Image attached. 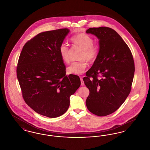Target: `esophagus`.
<instances>
[{"label": "esophagus", "instance_id": "obj_1", "mask_svg": "<svg viewBox=\"0 0 150 150\" xmlns=\"http://www.w3.org/2000/svg\"><path fill=\"white\" fill-rule=\"evenodd\" d=\"M80 81H81V85L82 86H84V82L83 81V79L82 77H80Z\"/></svg>", "mask_w": 150, "mask_h": 150}]
</instances>
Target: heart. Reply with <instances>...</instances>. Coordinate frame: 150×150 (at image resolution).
Wrapping results in <instances>:
<instances>
[{
    "instance_id": "heart-1",
    "label": "heart",
    "mask_w": 150,
    "mask_h": 150,
    "mask_svg": "<svg viewBox=\"0 0 150 150\" xmlns=\"http://www.w3.org/2000/svg\"><path fill=\"white\" fill-rule=\"evenodd\" d=\"M72 42L83 49V52L80 55L81 61L74 62L67 69V71L69 74L81 75L86 70L88 63L86 59L90 62H94L99 54V48L94 45L93 39L86 34H80L71 38ZM59 53L62 60L68 64L70 62V50L66 43H62L59 47Z\"/></svg>"
}]
</instances>
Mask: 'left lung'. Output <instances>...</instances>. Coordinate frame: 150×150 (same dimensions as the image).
Listing matches in <instances>:
<instances>
[{"mask_svg":"<svg viewBox=\"0 0 150 150\" xmlns=\"http://www.w3.org/2000/svg\"><path fill=\"white\" fill-rule=\"evenodd\" d=\"M86 33L99 39L100 47L98 57L83 78L90 92L86 105L93 114L105 116L120 107L130 92L134 59L128 46L114 30L93 28Z\"/></svg>","mask_w":150,"mask_h":150,"instance_id":"1","label":"left lung"}]
</instances>
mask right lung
Returning <instances> with one entry per match:
<instances>
[{"label": "right lung", "mask_w": 150, "mask_h": 150, "mask_svg": "<svg viewBox=\"0 0 150 150\" xmlns=\"http://www.w3.org/2000/svg\"><path fill=\"white\" fill-rule=\"evenodd\" d=\"M68 29L41 33L28 41L20 55L17 76L23 98L39 114L54 118L64 114L70 97L80 86L77 75H66L59 47Z\"/></svg>", "instance_id": "1"}]
</instances>
